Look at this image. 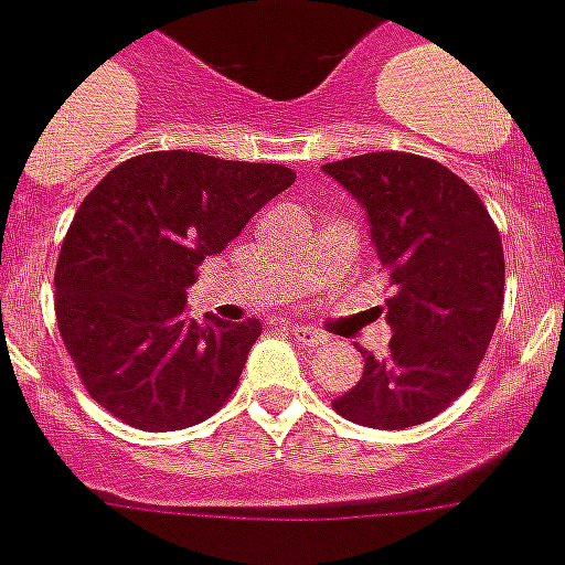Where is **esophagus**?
Segmentation results:
<instances>
[{
    "mask_svg": "<svg viewBox=\"0 0 565 565\" xmlns=\"http://www.w3.org/2000/svg\"><path fill=\"white\" fill-rule=\"evenodd\" d=\"M287 330H290L292 339H296L298 345L316 348V345H322V342H324L322 333H319V330H313V328H307V324H290Z\"/></svg>",
    "mask_w": 565,
    "mask_h": 565,
    "instance_id": "1",
    "label": "esophagus"
}]
</instances>
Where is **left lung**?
<instances>
[{"instance_id": "1", "label": "left lung", "mask_w": 565, "mask_h": 565, "mask_svg": "<svg viewBox=\"0 0 565 565\" xmlns=\"http://www.w3.org/2000/svg\"><path fill=\"white\" fill-rule=\"evenodd\" d=\"M365 205L388 278V354L333 401L354 424L406 429L433 420L470 388L505 301L497 223L465 179L435 159L380 150L322 168Z\"/></svg>"}]
</instances>
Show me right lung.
I'll return each mask as SVG.
<instances>
[{
	"mask_svg": "<svg viewBox=\"0 0 565 565\" xmlns=\"http://www.w3.org/2000/svg\"><path fill=\"white\" fill-rule=\"evenodd\" d=\"M292 182L284 164L156 150L92 188L54 269L60 337L92 401L136 429L173 433L235 394L260 322H194L185 287Z\"/></svg>",
	"mask_w": 565,
	"mask_h": 565,
	"instance_id": "obj_1",
	"label": "right lung"
}]
</instances>
